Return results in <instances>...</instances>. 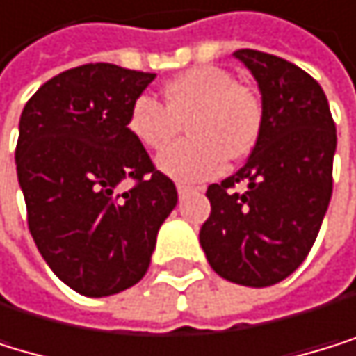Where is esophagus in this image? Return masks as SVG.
Returning a JSON list of instances; mask_svg holds the SVG:
<instances>
[{"label": "esophagus", "mask_w": 356, "mask_h": 356, "mask_svg": "<svg viewBox=\"0 0 356 356\" xmlns=\"http://www.w3.org/2000/svg\"><path fill=\"white\" fill-rule=\"evenodd\" d=\"M194 188L192 186H186V184H177V192H179V196H186V194H190Z\"/></svg>", "instance_id": "obj_1"}]
</instances>
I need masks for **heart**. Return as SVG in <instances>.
<instances>
[{"mask_svg":"<svg viewBox=\"0 0 356 356\" xmlns=\"http://www.w3.org/2000/svg\"><path fill=\"white\" fill-rule=\"evenodd\" d=\"M164 106L149 95L138 97L127 112V131L140 147L163 149L188 120V143L157 157V168L177 181H203L242 160L255 149L264 110L250 90L216 67H194L170 79L162 90Z\"/></svg>","mask_w":356,"mask_h":356,"instance_id":"b5f03b06","label":"heart"}]
</instances>
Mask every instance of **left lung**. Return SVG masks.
<instances>
[{"mask_svg":"<svg viewBox=\"0 0 356 356\" xmlns=\"http://www.w3.org/2000/svg\"><path fill=\"white\" fill-rule=\"evenodd\" d=\"M236 56L261 92L264 125L246 164L207 188L199 240L222 279L268 287L305 261L333 192L337 134L320 83L296 64L255 49ZM246 183L244 193H233Z\"/></svg>","mask_w":356,"mask_h":356,"instance_id":"left-lung-1","label":"left lung"}]
</instances>
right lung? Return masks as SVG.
<instances>
[{"instance_id": "1", "label": "right lung", "mask_w": 356, "mask_h": 356, "mask_svg": "<svg viewBox=\"0 0 356 356\" xmlns=\"http://www.w3.org/2000/svg\"><path fill=\"white\" fill-rule=\"evenodd\" d=\"M155 73L81 64L32 95L19 120L17 177L27 227L54 275L81 296H110L147 275L177 188L127 131ZM131 179V188H120Z\"/></svg>"}]
</instances>
